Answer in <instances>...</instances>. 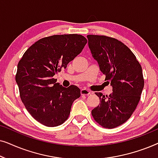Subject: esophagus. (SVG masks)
Segmentation results:
<instances>
[{"label": "esophagus", "mask_w": 158, "mask_h": 158, "mask_svg": "<svg viewBox=\"0 0 158 158\" xmlns=\"http://www.w3.org/2000/svg\"><path fill=\"white\" fill-rule=\"evenodd\" d=\"M81 94L82 95H85V96H88V95H90L91 94V91L88 89H85V88H83V89L81 90Z\"/></svg>", "instance_id": "1"}]
</instances>
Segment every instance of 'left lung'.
Listing matches in <instances>:
<instances>
[{"label":"left lung","instance_id":"1","mask_svg":"<svg viewBox=\"0 0 158 158\" xmlns=\"http://www.w3.org/2000/svg\"><path fill=\"white\" fill-rule=\"evenodd\" d=\"M92 57L98 62L113 93H96L100 103L92 110L95 121L113 129L130 118L140 100L144 88L142 67L130 49L122 42L106 36L88 35Z\"/></svg>","mask_w":158,"mask_h":158}]
</instances>
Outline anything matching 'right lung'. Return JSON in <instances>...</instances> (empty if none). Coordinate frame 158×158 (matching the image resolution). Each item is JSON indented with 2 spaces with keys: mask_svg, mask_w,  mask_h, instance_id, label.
Here are the masks:
<instances>
[{
  "mask_svg": "<svg viewBox=\"0 0 158 158\" xmlns=\"http://www.w3.org/2000/svg\"><path fill=\"white\" fill-rule=\"evenodd\" d=\"M87 40L80 34L53 35L32 44L18 64L16 81L21 101L32 117L47 127L68 119L81 96L76 85L64 88L53 76L81 52Z\"/></svg>",
  "mask_w": 158,
  "mask_h": 158,
  "instance_id": "right-lung-1",
  "label": "right lung"
}]
</instances>
